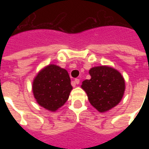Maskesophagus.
I'll return each instance as SVG.
<instances>
[{
    "label": "esophagus",
    "mask_w": 149,
    "mask_h": 149,
    "mask_svg": "<svg viewBox=\"0 0 149 149\" xmlns=\"http://www.w3.org/2000/svg\"><path fill=\"white\" fill-rule=\"evenodd\" d=\"M74 83H75V84H79V79H75Z\"/></svg>",
    "instance_id": "34e87169"
}]
</instances>
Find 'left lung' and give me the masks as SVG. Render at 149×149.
I'll list each match as a JSON object with an SVG mask.
<instances>
[{
	"mask_svg": "<svg viewBox=\"0 0 149 149\" xmlns=\"http://www.w3.org/2000/svg\"><path fill=\"white\" fill-rule=\"evenodd\" d=\"M91 79L83 82L92 106L100 112L109 111L119 104L125 92V79L120 72L109 66H97L90 70Z\"/></svg>",
	"mask_w": 149,
	"mask_h": 149,
	"instance_id": "obj_1",
	"label": "left lung"
}]
</instances>
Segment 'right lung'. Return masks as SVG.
Listing matches in <instances>:
<instances>
[{
  "label": "right lung",
  "instance_id": "add662e5",
  "mask_svg": "<svg viewBox=\"0 0 149 149\" xmlns=\"http://www.w3.org/2000/svg\"><path fill=\"white\" fill-rule=\"evenodd\" d=\"M72 89L67 71L56 65H48L41 70L32 86L36 101L51 111H56L67 101Z\"/></svg>",
  "mask_w": 149,
  "mask_h": 149
}]
</instances>
